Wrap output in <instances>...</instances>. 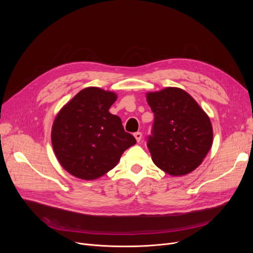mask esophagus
I'll list each match as a JSON object with an SVG mask.
<instances>
[{"label":"esophagus","instance_id":"esophagus-1","mask_svg":"<svg viewBox=\"0 0 253 253\" xmlns=\"http://www.w3.org/2000/svg\"><path fill=\"white\" fill-rule=\"evenodd\" d=\"M141 136H142L141 132H135V133H134V137H135V139H136V141H137V142H139V141H140Z\"/></svg>","mask_w":253,"mask_h":253}]
</instances>
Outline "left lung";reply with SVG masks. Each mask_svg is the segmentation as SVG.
Returning a JSON list of instances; mask_svg holds the SVG:
<instances>
[{
	"instance_id": "1",
	"label": "left lung",
	"mask_w": 253,
	"mask_h": 253,
	"mask_svg": "<svg viewBox=\"0 0 253 253\" xmlns=\"http://www.w3.org/2000/svg\"><path fill=\"white\" fill-rule=\"evenodd\" d=\"M147 100L155 116L147 143L153 162L170 175L190 173L211 148L213 131L209 117L180 88L149 92Z\"/></svg>"
}]
</instances>
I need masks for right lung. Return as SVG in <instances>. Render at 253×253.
Masks as SVG:
<instances>
[{
  "label": "right lung",
  "instance_id": "1",
  "mask_svg": "<svg viewBox=\"0 0 253 253\" xmlns=\"http://www.w3.org/2000/svg\"><path fill=\"white\" fill-rule=\"evenodd\" d=\"M116 99L114 92L88 87L57 114L51 131L52 147L60 165L72 175L96 179L136 143L124 130L121 119L109 112Z\"/></svg>",
  "mask_w": 253,
  "mask_h": 253
}]
</instances>
